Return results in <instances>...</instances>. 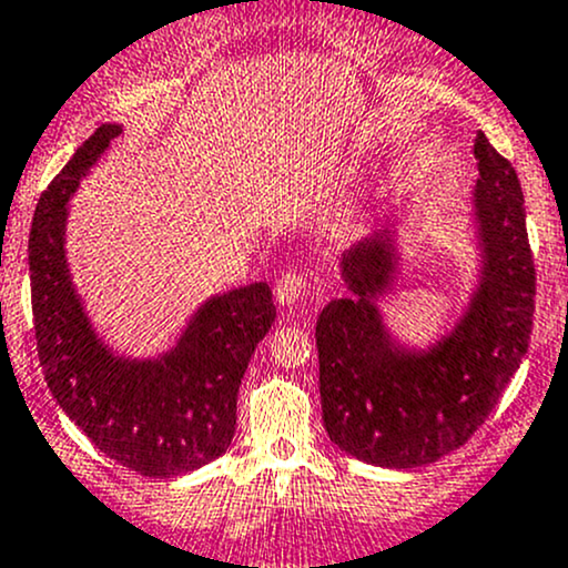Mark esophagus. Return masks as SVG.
Here are the masks:
<instances>
[{
    "instance_id": "esophagus-1",
    "label": "esophagus",
    "mask_w": 568,
    "mask_h": 568,
    "mask_svg": "<svg viewBox=\"0 0 568 568\" xmlns=\"http://www.w3.org/2000/svg\"><path fill=\"white\" fill-rule=\"evenodd\" d=\"M304 288H307V274H304V268H288L274 283V296H277L280 304H294L302 300Z\"/></svg>"
}]
</instances>
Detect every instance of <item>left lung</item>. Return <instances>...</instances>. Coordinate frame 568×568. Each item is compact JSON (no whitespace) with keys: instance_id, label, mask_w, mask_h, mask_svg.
<instances>
[{"instance_id":"8db88e82","label":"left lung","mask_w":568,"mask_h":568,"mask_svg":"<svg viewBox=\"0 0 568 568\" xmlns=\"http://www.w3.org/2000/svg\"><path fill=\"white\" fill-rule=\"evenodd\" d=\"M476 217L485 242V283L470 313L433 354H403L373 307L389 258L384 236L343 255L354 296L326 304L315 324L324 427L351 457L416 468L468 444L493 414L528 351L536 266L517 171L476 133Z\"/></svg>"}]
</instances>
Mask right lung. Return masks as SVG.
<instances>
[{
	"label": "right lung",
	"instance_id": "add662e5",
	"mask_svg": "<svg viewBox=\"0 0 568 568\" xmlns=\"http://www.w3.org/2000/svg\"><path fill=\"white\" fill-rule=\"evenodd\" d=\"M119 133V124L94 130L34 209V339L48 389L87 438L113 463L169 479L212 463L231 446L239 384L277 310L268 285L255 283L206 302L179 348L160 362L113 359L98 343L70 285L62 234L70 193Z\"/></svg>",
	"mask_w": 568,
	"mask_h": 568
}]
</instances>
